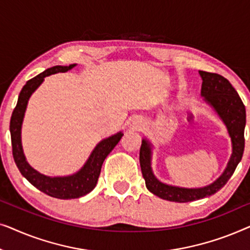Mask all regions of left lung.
I'll use <instances>...</instances> for the list:
<instances>
[{"instance_id": "8db88e82", "label": "left lung", "mask_w": 250, "mask_h": 250, "mask_svg": "<svg viewBox=\"0 0 250 250\" xmlns=\"http://www.w3.org/2000/svg\"><path fill=\"white\" fill-rule=\"evenodd\" d=\"M199 75L203 80V101L213 109L227 127L231 139L232 153L224 172L213 183L201 188H183L164 183L157 179L152 170L153 146L148 139H142L140 148V165L146 189L157 197L168 201L188 203L216 193L230 180L244 153L246 108L238 92L234 90L230 82L221 75L201 70H199Z\"/></svg>"}]
</instances>
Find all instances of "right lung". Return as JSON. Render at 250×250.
I'll return each mask as SVG.
<instances>
[{
	"instance_id": "right-lung-1",
	"label": "right lung",
	"mask_w": 250,
	"mask_h": 250,
	"mask_svg": "<svg viewBox=\"0 0 250 250\" xmlns=\"http://www.w3.org/2000/svg\"><path fill=\"white\" fill-rule=\"evenodd\" d=\"M74 67H76V63L69 64V66H54L27 82L22 90L20 91L18 102H17L15 110L12 112L11 121H10L12 155L20 173L40 191L53 198H58V199H75V198L83 197L85 194L90 193L97 186L105 157L111 152V150L117 146L122 136L124 135L123 132H117L109 138L101 140L92 150L91 155L88 156L82 168L70 175H44L29 165L25 153H23L21 143L22 122L29 99L34 92L40 87V85L43 83L44 78L46 76L57 73H66V71L73 69Z\"/></svg>"
}]
</instances>
